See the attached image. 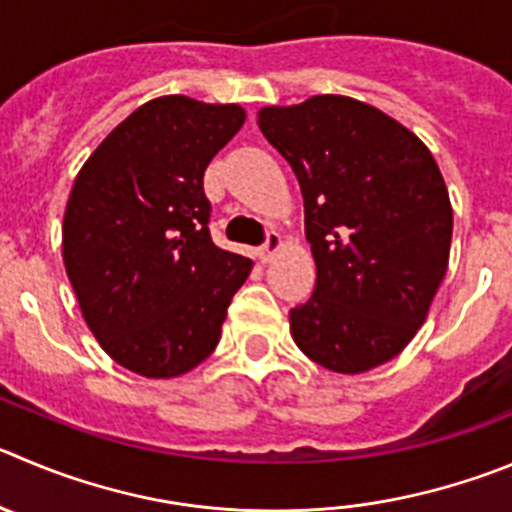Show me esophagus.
Returning a JSON list of instances; mask_svg holds the SVG:
<instances>
[{
	"label": "esophagus",
	"mask_w": 512,
	"mask_h": 512,
	"mask_svg": "<svg viewBox=\"0 0 512 512\" xmlns=\"http://www.w3.org/2000/svg\"><path fill=\"white\" fill-rule=\"evenodd\" d=\"M280 247H283V237H280V234L275 232V229H272V232H267L265 245H262L260 250H257V257H260L262 262H270L272 257H275V252L280 250Z\"/></svg>",
	"instance_id": "34e87169"
}]
</instances>
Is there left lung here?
<instances>
[{
    "mask_svg": "<svg viewBox=\"0 0 512 512\" xmlns=\"http://www.w3.org/2000/svg\"><path fill=\"white\" fill-rule=\"evenodd\" d=\"M305 202L315 290L290 310L300 351L364 374L404 351L442 283L452 204L429 148L379 108L313 95L257 113Z\"/></svg>",
    "mask_w": 512,
    "mask_h": 512,
    "instance_id": "left-lung-1",
    "label": "left lung"
}]
</instances>
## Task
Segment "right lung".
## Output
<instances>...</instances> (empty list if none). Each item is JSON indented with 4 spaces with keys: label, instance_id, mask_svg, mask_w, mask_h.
Returning a JSON list of instances; mask_svg holds the SVG:
<instances>
[{
    "label": "right lung",
    "instance_id": "right-lung-1",
    "mask_svg": "<svg viewBox=\"0 0 512 512\" xmlns=\"http://www.w3.org/2000/svg\"><path fill=\"white\" fill-rule=\"evenodd\" d=\"M245 123L240 105L143 103L80 169L62 260L100 348L146 379H174L217 348L252 260L209 237L204 171Z\"/></svg>",
    "mask_w": 512,
    "mask_h": 512
}]
</instances>
